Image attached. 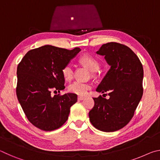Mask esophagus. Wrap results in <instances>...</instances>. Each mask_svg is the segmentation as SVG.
<instances>
[{
    "instance_id": "obj_1",
    "label": "esophagus",
    "mask_w": 160,
    "mask_h": 160,
    "mask_svg": "<svg viewBox=\"0 0 160 160\" xmlns=\"http://www.w3.org/2000/svg\"><path fill=\"white\" fill-rule=\"evenodd\" d=\"M84 99H85V97H82V96H78V99L80 100V101H81V100H83Z\"/></svg>"
}]
</instances>
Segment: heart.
I'll return each mask as SVG.
<instances>
[{"mask_svg":"<svg viewBox=\"0 0 160 160\" xmlns=\"http://www.w3.org/2000/svg\"><path fill=\"white\" fill-rule=\"evenodd\" d=\"M80 61L92 72H97L100 68V64L98 61L89 54H83L80 58ZM61 72L64 79L67 81H70L73 78L74 67L71 63H67L63 67ZM91 88L92 85L90 83L78 80L70 84L68 87V90L70 92L78 94V95L83 96L85 95Z\"/></svg>","mask_w":160,"mask_h":160,"instance_id":"1","label":"heart"}]
</instances>
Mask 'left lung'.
<instances>
[{"mask_svg":"<svg viewBox=\"0 0 160 160\" xmlns=\"http://www.w3.org/2000/svg\"><path fill=\"white\" fill-rule=\"evenodd\" d=\"M97 53L104 56L111 68L97 88L109 99L94 97L89 112L91 123L104 132L123 128L131 120L143 94V68L136 54L117 42L103 44Z\"/></svg>","mask_w":160,"mask_h":160,"instance_id":"1","label":"left lung"}]
</instances>
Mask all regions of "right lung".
<instances>
[{
	"instance_id": "1",
	"label": "right lung",
	"mask_w": 160,
	"mask_h": 160,
	"mask_svg": "<svg viewBox=\"0 0 160 160\" xmlns=\"http://www.w3.org/2000/svg\"><path fill=\"white\" fill-rule=\"evenodd\" d=\"M80 51L45 45L29 51L18 64L16 94L25 116L32 125L44 131L58 129L68 118L77 94L51 96L64 90L61 70Z\"/></svg>"
}]
</instances>
